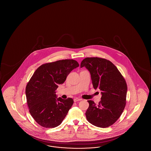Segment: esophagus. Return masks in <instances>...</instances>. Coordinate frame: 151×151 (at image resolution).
Masks as SVG:
<instances>
[{
    "label": "esophagus",
    "mask_w": 151,
    "mask_h": 151,
    "mask_svg": "<svg viewBox=\"0 0 151 151\" xmlns=\"http://www.w3.org/2000/svg\"><path fill=\"white\" fill-rule=\"evenodd\" d=\"M81 101V99H78V98H75V99H73V101H74L75 102H78V101Z\"/></svg>",
    "instance_id": "esophagus-1"
}]
</instances>
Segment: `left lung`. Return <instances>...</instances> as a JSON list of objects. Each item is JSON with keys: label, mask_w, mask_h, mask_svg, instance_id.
I'll list each match as a JSON object with an SVG mask.
<instances>
[{"label": "left lung", "mask_w": 151, "mask_h": 151, "mask_svg": "<svg viewBox=\"0 0 151 151\" xmlns=\"http://www.w3.org/2000/svg\"><path fill=\"white\" fill-rule=\"evenodd\" d=\"M91 74L95 89H100L101 100L96 105L88 100L89 107L86 112L87 121L101 128L108 127L119 119L126 104L127 83L114 64L100 58H86L81 63Z\"/></svg>", "instance_id": "8db88e82"}]
</instances>
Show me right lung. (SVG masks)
<instances>
[{"label":"right lung","mask_w":151,"mask_h":151,"mask_svg":"<svg viewBox=\"0 0 151 151\" xmlns=\"http://www.w3.org/2000/svg\"><path fill=\"white\" fill-rule=\"evenodd\" d=\"M79 64L73 59L62 60L39 66L32 75L25 89L29 112L43 127L54 128L64 120L73 105L71 98H58L56 90L70 73Z\"/></svg>","instance_id":"add662e5"}]
</instances>
